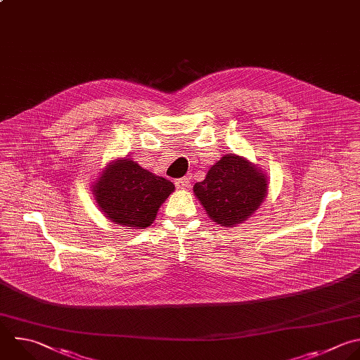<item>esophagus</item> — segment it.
I'll return each mask as SVG.
<instances>
[{
  "label": "esophagus",
  "mask_w": 360,
  "mask_h": 360,
  "mask_svg": "<svg viewBox=\"0 0 360 360\" xmlns=\"http://www.w3.org/2000/svg\"><path fill=\"white\" fill-rule=\"evenodd\" d=\"M175 185H176V188H179V189H189L191 188V181H189V178H179V179H176L175 181Z\"/></svg>",
  "instance_id": "obj_1"
}]
</instances>
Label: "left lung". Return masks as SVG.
<instances>
[{
  "instance_id": "obj_1",
  "label": "left lung",
  "mask_w": 360,
  "mask_h": 360,
  "mask_svg": "<svg viewBox=\"0 0 360 360\" xmlns=\"http://www.w3.org/2000/svg\"><path fill=\"white\" fill-rule=\"evenodd\" d=\"M267 192V174L236 154L223 155L209 168L205 179L193 186V195L210 220L224 227H236L250 219Z\"/></svg>"
}]
</instances>
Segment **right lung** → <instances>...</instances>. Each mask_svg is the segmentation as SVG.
<instances>
[{
  "instance_id": "right-lung-1",
  "label": "right lung",
  "mask_w": 360,
  "mask_h": 360,
  "mask_svg": "<svg viewBox=\"0 0 360 360\" xmlns=\"http://www.w3.org/2000/svg\"><path fill=\"white\" fill-rule=\"evenodd\" d=\"M174 191L171 181L144 169L127 157L108 162L91 185L100 212L124 229L151 226L161 205Z\"/></svg>"
}]
</instances>
